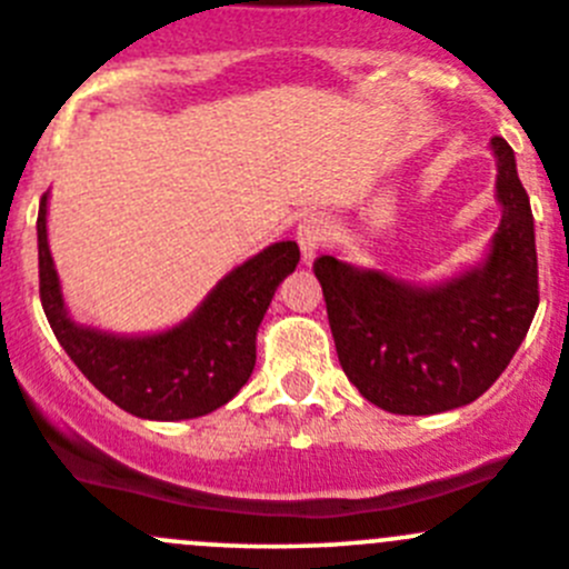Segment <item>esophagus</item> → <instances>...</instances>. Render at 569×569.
I'll return each mask as SVG.
<instances>
[{"instance_id":"1","label":"esophagus","mask_w":569,"mask_h":569,"mask_svg":"<svg viewBox=\"0 0 569 569\" xmlns=\"http://www.w3.org/2000/svg\"><path fill=\"white\" fill-rule=\"evenodd\" d=\"M328 228L330 222L328 217H322V213H308V217L297 224V244H300L302 261L311 263L313 258H317L319 247H322L325 239H328Z\"/></svg>"}]
</instances>
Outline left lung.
Returning a JSON list of instances; mask_svg holds the SVG:
<instances>
[{
	"label": "left lung",
	"mask_w": 569,
	"mask_h": 569,
	"mask_svg": "<svg viewBox=\"0 0 569 569\" xmlns=\"http://www.w3.org/2000/svg\"><path fill=\"white\" fill-rule=\"evenodd\" d=\"M500 224L472 267L437 283L322 256L330 333L350 383L389 413H442L478 400L526 339L539 306L537 239L515 150L489 141Z\"/></svg>",
	"instance_id": "1"
}]
</instances>
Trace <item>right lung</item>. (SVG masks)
<instances>
[{
  "label": "right lung",
  "mask_w": 569,
  "mask_h": 569,
  "mask_svg": "<svg viewBox=\"0 0 569 569\" xmlns=\"http://www.w3.org/2000/svg\"><path fill=\"white\" fill-rule=\"evenodd\" d=\"M47 213L49 191L36 224L43 313L60 347L110 402L132 417L178 422L206 417L239 395L256 367L263 313L300 261L295 241H274L230 269L183 322L156 333H113L77 322L66 308Z\"/></svg>",
  "instance_id": "add662e5"
}]
</instances>
